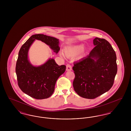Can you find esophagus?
<instances>
[{
  "label": "esophagus",
  "mask_w": 131,
  "mask_h": 131,
  "mask_svg": "<svg viewBox=\"0 0 131 131\" xmlns=\"http://www.w3.org/2000/svg\"><path fill=\"white\" fill-rule=\"evenodd\" d=\"M72 70V66H71V65H70V64H67L66 65V70L67 71H71Z\"/></svg>",
  "instance_id": "1"
}]
</instances>
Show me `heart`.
Here are the masks:
<instances>
[{"mask_svg":"<svg viewBox=\"0 0 131 131\" xmlns=\"http://www.w3.org/2000/svg\"><path fill=\"white\" fill-rule=\"evenodd\" d=\"M83 45H78L73 46H70L65 49L64 53L65 56L73 58L77 56L81 52H83Z\"/></svg>","mask_w":131,"mask_h":131,"instance_id":"heart-1","label":"heart"}]
</instances>
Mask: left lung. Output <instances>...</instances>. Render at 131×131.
<instances>
[{
  "mask_svg": "<svg viewBox=\"0 0 131 131\" xmlns=\"http://www.w3.org/2000/svg\"><path fill=\"white\" fill-rule=\"evenodd\" d=\"M93 44L95 47L89 54L74 63L73 67L75 92L89 99L108 91L117 72L116 53L110 43L104 39L95 38Z\"/></svg>",
  "mask_w": 131,
  "mask_h": 131,
  "instance_id": "left-lung-1",
  "label": "left lung"
}]
</instances>
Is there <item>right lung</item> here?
Wrapping results in <instances>:
<instances>
[{
  "mask_svg": "<svg viewBox=\"0 0 131 131\" xmlns=\"http://www.w3.org/2000/svg\"><path fill=\"white\" fill-rule=\"evenodd\" d=\"M50 46L57 53L60 50L58 39L44 34L31 36L20 48L16 63V73L19 88L25 93L36 99L49 98L53 94L56 81L66 70L65 65L59 66L53 59H49L43 65L35 67L28 60V51L35 40Z\"/></svg>",
  "mask_w": 131,
  "mask_h": 131,
  "instance_id": "add662e5",
  "label": "right lung"
}]
</instances>
